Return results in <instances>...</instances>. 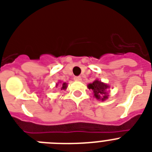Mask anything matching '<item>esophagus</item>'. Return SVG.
Segmentation results:
<instances>
[{"instance_id": "1", "label": "esophagus", "mask_w": 152, "mask_h": 152, "mask_svg": "<svg viewBox=\"0 0 152 152\" xmlns=\"http://www.w3.org/2000/svg\"><path fill=\"white\" fill-rule=\"evenodd\" d=\"M74 79H75V80H78V81H80V80H81V77H80V76H75V77H74Z\"/></svg>"}]
</instances>
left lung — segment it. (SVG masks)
I'll return each mask as SVG.
<instances>
[{
	"label": "left lung",
	"mask_w": 152,
	"mask_h": 152,
	"mask_svg": "<svg viewBox=\"0 0 152 152\" xmlns=\"http://www.w3.org/2000/svg\"><path fill=\"white\" fill-rule=\"evenodd\" d=\"M88 88L92 89L94 91V94L96 99L101 100H105L108 98L107 90L109 88V86L107 84L102 83L99 80H95L92 84H88Z\"/></svg>",
	"instance_id": "1"
}]
</instances>
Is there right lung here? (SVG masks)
<instances>
[{
	"instance_id": "add662e5",
	"label": "right lung",
	"mask_w": 152,
	"mask_h": 152,
	"mask_svg": "<svg viewBox=\"0 0 152 152\" xmlns=\"http://www.w3.org/2000/svg\"><path fill=\"white\" fill-rule=\"evenodd\" d=\"M67 88V84L66 83H63L62 84V88H61V90L62 89H65Z\"/></svg>"
}]
</instances>
